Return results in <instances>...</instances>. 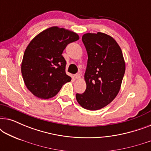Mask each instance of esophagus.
Listing matches in <instances>:
<instances>
[{
	"label": "esophagus",
	"instance_id": "obj_1",
	"mask_svg": "<svg viewBox=\"0 0 151 151\" xmlns=\"http://www.w3.org/2000/svg\"><path fill=\"white\" fill-rule=\"evenodd\" d=\"M74 78H75L76 79H80V78H81V75H80V73H78L77 74H76V75L74 76Z\"/></svg>",
	"mask_w": 151,
	"mask_h": 151
}]
</instances>
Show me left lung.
Here are the masks:
<instances>
[{
	"instance_id": "1",
	"label": "left lung",
	"mask_w": 151,
	"mask_h": 151,
	"mask_svg": "<svg viewBox=\"0 0 151 151\" xmlns=\"http://www.w3.org/2000/svg\"><path fill=\"white\" fill-rule=\"evenodd\" d=\"M88 54L84 93L76 100L84 109L96 111L112 102L120 90L125 73V62L120 47L106 34L86 33L82 38Z\"/></svg>"
}]
</instances>
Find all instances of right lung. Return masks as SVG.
<instances>
[{
	"label": "right lung",
	"instance_id": "add662e5",
	"mask_svg": "<svg viewBox=\"0 0 151 151\" xmlns=\"http://www.w3.org/2000/svg\"><path fill=\"white\" fill-rule=\"evenodd\" d=\"M72 31L51 27L32 39L24 51L21 73L27 88L41 99L54 97L71 78L65 72L62 55L69 43L79 40Z\"/></svg>",
	"mask_w": 151,
	"mask_h": 151
}]
</instances>
